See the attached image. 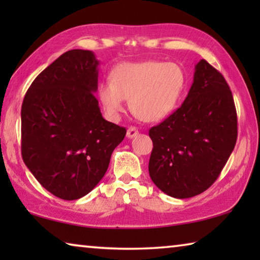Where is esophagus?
I'll return each instance as SVG.
<instances>
[{
  "label": "esophagus",
  "instance_id": "esophagus-1",
  "mask_svg": "<svg viewBox=\"0 0 260 260\" xmlns=\"http://www.w3.org/2000/svg\"><path fill=\"white\" fill-rule=\"evenodd\" d=\"M139 134V131H138V128H136V127H129L128 129H127V138L128 139H133L134 136H136Z\"/></svg>",
  "mask_w": 260,
  "mask_h": 260
}]
</instances>
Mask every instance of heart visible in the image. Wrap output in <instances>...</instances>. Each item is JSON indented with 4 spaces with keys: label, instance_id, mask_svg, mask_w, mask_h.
<instances>
[{
    "label": "heart",
    "instance_id": "heart-1",
    "mask_svg": "<svg viewBox=\"0 0 260 260\" xmlns=\"http://www.w3.org/2000/svg\"><path fill=\"white\" fill-rule=\"evenodd\" d=\"M110 83L98 89L105 113L116 119L128 101L132 113L146 122L165 119L177 108L186 83L183 70L175 63L148 60L125 63L110 73Z\"/></svg>",
    "mask_w": 260,
    "mask_h": 260
}]
</instances>
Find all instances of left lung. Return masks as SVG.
<instances>
[{
    "instance_id": "left-lung-1",
    "label": "left lung",
    "mask_w": 260,
    "mask_h": 260,
    "mask_svg": "<svg viewBox=\"0 0 260 260\" xmlns=\"http://www.w3.org/2000/svg\"><path fill=\"white\" fill-rule=\"evenodd\" d=\"M149 136V174L162 192L189 199L212 186L237 139L234 99L222 74L201 59L181 107Z\"/></svg>"
}]
</instances>
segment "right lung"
<instances>
[{"label": "right lung", "instance_id": "obj_1", "mask_svg": "<svg viewBox=\"0 0 260 260\" xmlns=\"http://www.w3.org/2000/svg\"><path fill=\"white\" fill-rule=\"evenodd\" d=\"M93 51L64 52L35 78L21 105V156L43 188L61 200L81 199L107 172L125 127L105 120Z\"/></svg>", "mask_w": 260, "mask_h": 260}]
</instances>
